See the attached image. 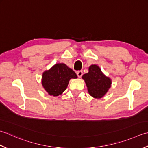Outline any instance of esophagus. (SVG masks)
I'll list each match as a JSON object with an SVG mask.
<instances>
[{
	"label": "esophagus",
	"instance_id": "esophagus-1",
	"mask_svg": "<svg viewBox=\"0 0 148 148\" xmlns=\"http://www.w3.org/2000/svg\"><path fill=\"white\" fill-rule=\"evenodd\" d=\"M77 76L78 77H81L83 76V71H79L76 72Z\"/></svg>",
	"mask_w": 148,
	"mask_h": 148
}]
</instances>
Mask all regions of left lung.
<instances>
[{
	"label": "left lung",
	"mask_w": 148,
	"mask_h": 148,
	"mask_svg": "<svg viewBox=\"0 0 148 148\" xmlns=\"http://www.w3.org/2000/svg\"><path fill=\"white\" fill-rule=\"evenodd\" d=\"M82 78L85 80L89 94L96 99L103 97L111 87L110 78L106 76L96 65L90 66L88 72L84 74Z\"/></svg>",
	"instance_id": "1"
}]
</instances>
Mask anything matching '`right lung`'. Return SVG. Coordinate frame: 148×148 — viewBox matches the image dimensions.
<instances>
[{"label": "right lung", "instance_id": "right-lung-1", "mask_svg": "<svg viewBox=\"0 0 148 148\" xmlns=\"http://www.w3.org/2000/svg\"><path fill=\"white\" fill-rule=\"evenodd\" d=\"M77 77L75 72L64 63H57L43 72L42 84L49 95L58 96L65 90L71 79Z\"/></svg>", "mask_w": 148, "mask_h": 148}]
</instances>
